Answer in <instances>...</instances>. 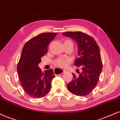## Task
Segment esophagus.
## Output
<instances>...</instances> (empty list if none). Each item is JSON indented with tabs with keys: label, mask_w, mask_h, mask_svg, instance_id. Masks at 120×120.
<instances>
[{
	"label": "esophagus",
	"mask_w": 120,
	"mask_h": 120,
	"mask_svg": "<svg viewBox=\"0 0 120 120\" xmlns=\"http://www.w3.org/2000/svg\"><path fill=\"white\" fill-rule=\"evenodd\" d=\"M65 72V71L64 70L59 69H56L55 70H54V72L55 75L56 74H61Z\"/></svg>",
	"instance_id": "1"
}]
</instances>
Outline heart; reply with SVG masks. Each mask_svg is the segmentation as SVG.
<instances>
[{
    "mask_svg": "<svg viewBox=\"0 0 120 120\" xmlns=\"http://www.w3.org/2000/svg\"><path fill=\"white\" fill-rule=\"evenodd\" d=\"M64 43L72 44V41L70 40H66ZM71 63V60L69 58H64V57H58L53 62V64L55 66L59 68H65Z\"/></svg>",
    "mask_w": 120,
    "mask_h": 120,
    "instance_id": "obj_1",
    "label": "heart"
}]
</instances>
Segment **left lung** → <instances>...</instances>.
<instances>
[{"mask_svg":"<svg viewBox=\"0 0 120 120\" xmlns=\"http://www.w3.org/2000/svg\"><path fill=\"white\" fill-rule=\"evenodd\" d=\"M63 34L71 38L78 43L79 57L75 59L74 64L81 70L80 72L79 69H77L78 76L72 74L74 78L68 84V89L76 96H86L97 85L102 71L99 47L92 36L81 31H68Z\"/></svg>","mask_w":120,"mask_h":120,"instance_id":"1","label":"left lung"}]
</instances>
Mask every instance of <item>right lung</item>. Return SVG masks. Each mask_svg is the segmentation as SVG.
<instances>
[{"instance_id": "right-lung-1", "label": "right lung", "mask_w": 120, "mask_h": 120, "mask_svg": "<svg viewBox=\"0 0 120 120\" xmlns=\"http://www.w3.org/2000/svg\"><path fill=\"white\" fill-rule=\"evenodd\" d=\"M56 33H44L35 36L25 44L17 65L20 83L27 95L41 98L49 93L54 78L52 69L42 72L38 64L47 53L48 45Z\"/></svg>"}]
</instances>
